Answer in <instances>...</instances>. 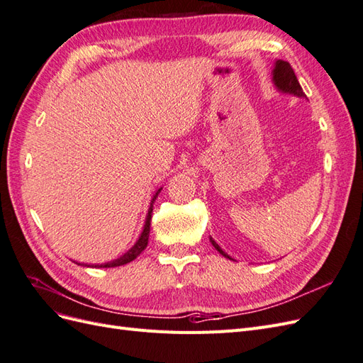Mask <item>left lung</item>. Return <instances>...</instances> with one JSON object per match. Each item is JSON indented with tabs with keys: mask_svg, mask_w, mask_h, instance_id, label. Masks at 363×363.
<instances>
[{
	"mask_svg": "<svg viewBox=\"0 0 363 363\" xmlns=\"http://www.w3.org/2000/svg\"><path fill=\"white\" fill-rule=\"evenodd\" d=\"M272 82H274V84H276V87L280 92L292 94V95H296V96L306 98V94L303 92L298 80H296V75H295L292 67L288 62H284V60H277L276 62V67H274V71H272ZM211 242L219 252H221L224 257L232 259L227 255V252H224L221 250V247H219L212 238H211Z\"/></svg>",
	"mask_w": 363,
	"mask_h": 363,
	"instance_id": "obj_1",
	"label": "left lung"
}]
</instances>
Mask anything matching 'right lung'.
<instances>
[{
  "label": "right lung",
  "instance_id": "right-lung-1",
  "mask_svg": "<svg viewBox=\"0 0 363 363\" xmlns=\"http://www.w3.org/2000/svg\"><path fill=\"white\" fill-rule=\"evenodd\" d=\"M162 191L157 189L156 194L152 195V200L150 203V208H148V213H147V219H145V225H144V230H142V233L138 239V242L131 247L124 256H121L119 259H115L112 262H107V263H101V265H86V263H79V265H83V267H91V268H115V267H121V265H125V263L135 260L142 251L145 250V247L148 245V236H150V225H151V215H152V203L156 201L159 192ZM77 263V262H75Z\"/></svg>",
  "mask_w": 363,
  "mask_h": 363
}]
</instances>
